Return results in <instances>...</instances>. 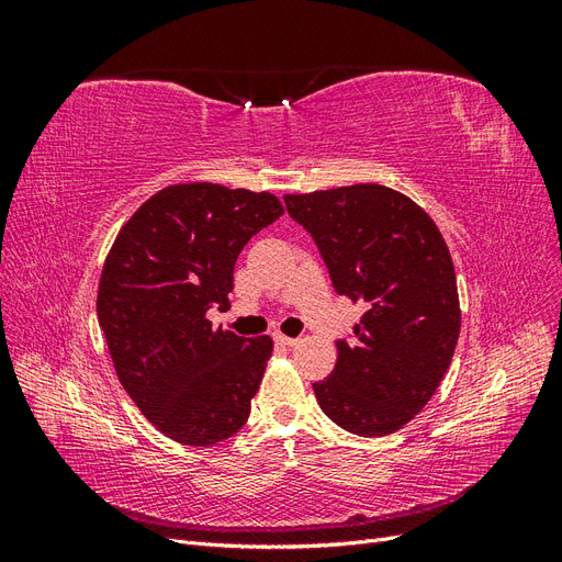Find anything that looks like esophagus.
Masks as SVG:
<instances>
[{
  "label": "esophagus",
  "mask_w": 562,
  "mask_h": 562,
  "mask_svg": "<svg viewBox=\"0 0 562 562\" xmlns=\"http://www.w3.org/2000/svg\"><path fill=\"white\" fill-rule=\"evenodd\" d=\"M274 342H277V345H283V347H295V345L300 342V339H297V337H288V335L277 333V335H274Z\"/></svg>",
  "instance_id": "34e87169"
}]
</instances>
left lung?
Listing matches in <instances>:
<instances>
[{"label":"left lung","mask_w":562,"mask_h":562,"mask_svg":"<svg viewBox=\"0 0 562 562\" xmlns=\"http://www.w3.org/2000/svg\"><path fill=\"white\" fill-rule=\"evenodd\" d=\"M337 295L366 304L353 335L337 339V363L314 394L337 427L386 436L411 422L450 368L459 297L450 250L415 201L384 184L285 194Z\"/></svg>","instance_id":"1"}]
</instances>
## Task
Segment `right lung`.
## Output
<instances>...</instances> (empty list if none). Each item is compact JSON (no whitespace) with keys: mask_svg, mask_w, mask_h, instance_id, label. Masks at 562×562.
Instances as JSON below:
<instances>
[{"mask_svg":"<svg viewBox=\"0 0 562 562\" xmlns=\"http://www.w3.org/2000/svg\"><path fill=\"white\" fill-rule=\"evenodd\" d=\"M283 215L269 192L192 182L166 187L119 232L98 288V323L116 375L143 415L182 446L239 431L258 394L271 339L213 328L234 265Z\"/></svg>","mask_w":562,"mask_h":562,"instance_id":"obj_1","label":"right lung"}]
</instances>
